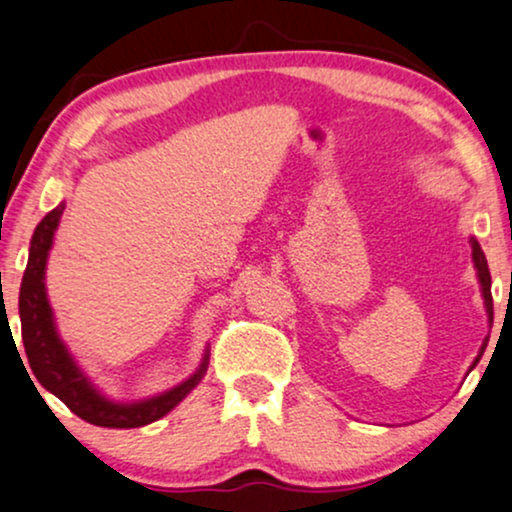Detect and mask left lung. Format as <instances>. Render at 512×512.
I'll use <instances>...</instances> for the list:
<instances>
[{
	"mask_svg": "<svg viewBox=\"0 0 512 512\" xmlns=\"http://www.w3.org/2000/svg\"><path fill=\"white\" fill-rule=\"evenodd\" d=\"M470 243H472V262H475L477 278H480L484 307H487L489 323H491V321H494V300H491V274H489V264H487V257H484L482 248H480V243H477L475 238H470ZM484 347H487V340H484V345H482V349H480V357L484 354ZM480 357L475 359V364H477V361H480ZM475 364H472V366H475Z\"/></svg>",
	"mask_w": 512,
	"mask_h": 512,
	"instance_id": "left-lung-1",
	"label": "left lung"
}]
</instances>
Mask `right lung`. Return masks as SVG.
<instances>
[{
    "instance_id": "add662e5",
    "label": "right lung",
    "mask_w": 512,
    "mask_h": 512,
    "mask_svg": "<svg viewBox=\"0 0 512 512\" xmlns=\"http://www.w3.org/2000/svg\"><path fill=\"white\" fill-rule=\"evenodd\" d=\"M63 208L66 205L61 203L58 208L51 210L37 224L30 241L28 267H25L21 297H18L23 347L25 354H28V364L44 390L56 394L75 416L87 420V423L99 425V428H141V425L153 423V420L170 413L203 380L210 357L205 352L198 371L181 385L158 394V397L134 401V404H118V401L106 399L101 392L94 390V385L77 368L66 345L58 338L54 314H51L47 300V288H44V269H47V257Z\"/></svg>"
}]
</instances>
